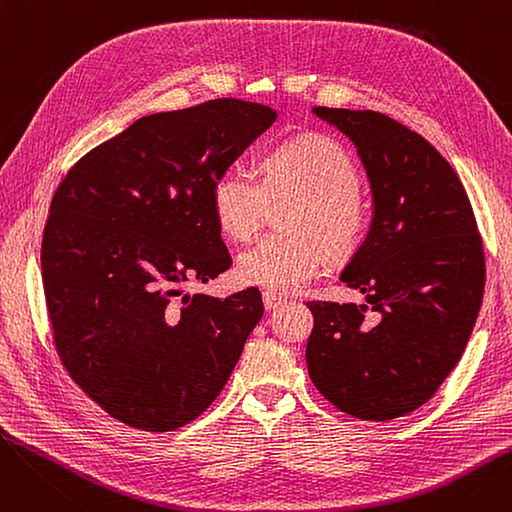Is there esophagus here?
Returning a JSON list of instances; mask_svg holds the SVG:
<instances>
[{
	"instance_id": "34e87169",
	"label": "esophagus",
	"mask_w": 512,
	"mask_h": 512,
	"mask_svg": "<svg viewBox=\"0 0 512 512\" xmlns=\"http://www.w3.org/2000/svg\"><path fill=\"white\" fill-rule=\"evenodd\" d=\"M282 303H286L282 297H278V294L274 292H263V307L265 311H274L278 309Z\"/></svg>"
}]
</instances>
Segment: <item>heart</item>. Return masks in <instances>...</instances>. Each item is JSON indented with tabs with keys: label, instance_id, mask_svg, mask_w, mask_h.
<instances>
[{
	"label": "heart",
	"instance_id": "heart-1",
	"mask_svg": "<svg viewBox=\"0 0 512 512\" xmlns=\"http://www.w3.org/2000/svg\"><path fill=\"white\" fill-rule=\"evenodd\" d=\"M359 170L342 143L319 132L299 134L267 149L261 182L240 168H226L211 186V209L224 236L251 240L270 203L292 201L282 218L288 234L267 236L236 261L242 284L274 294L305 288L326 270L330 253L357 249L367 228Z\"/></svg>",
	"mask_w": 512,
	"mask_h": 512
}]
</instances>
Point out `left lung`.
<instances>
[{"label":"left lung","instance_id":"1","mask_svg":"<svg viewBox=\"0 0 512 512\" xmlns=\"http://www.w3.org/2000/svg\"><path fill=\"white\" fill-rule=\"evenodd\" d=\"M357 147L373 218L340 280L367 305L311 301L307 369L332 405L402 417L459 363L481 307L486 259L465 188L438 149L380 112L313 107ZM379 313L369 327L364 311Z\"/></svg>","mask_w":512,"mask_h":512}]
</instances>
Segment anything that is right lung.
Instances as JSON below:
<instances>
[{
	"label": "right lung",
	"mask_w": 512,
	"mask_h": 512,
	"mask_svg": "<svg viewBox=\"0 0 512 512\" xmlns=\"http://www.w3.org/2000/svg\"><path fill=\"white\" fill-rule=\"evenodd\" d=\"M276 120L211 99L139 118L70 168L43 232V288L70 378L114 419L172 432L226 386L263 317L257 288L176 301L232 265L211 186Z\"/></svg>",
	"instance_id": "right-lung-1"
}]
</instances>
